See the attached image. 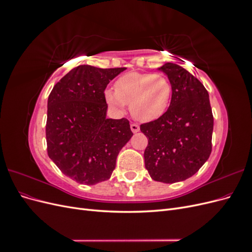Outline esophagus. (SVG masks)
Instances as JSON below:
<instances>
[{"mask_svg":"<svg viewBox=\"0 0 252 252\" xmlns=\"http://www.w3.org/2000/svg\"><path fill=\"white\" fill-rule=\"evenodd\" d=\"M130 128H131V131L133 133H136V132L140 131V126L138 124H131Z\"/></svg>","mask_w":252,"mask_h":252,"instance_id":"1","label":"esophagus"}]
</instances>
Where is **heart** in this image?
Returning a JSON list of instances; mask_svg holds the SVG:
<instances>
[{
    "label": "heart",
    "instance_id": "1",
    "mask_svg": "<svg viewBox=\"0 0 252 252\" xmlns=\"http://www.w3.org/2000/svg\"><path fill=\"white\" fill-rule=\"evenodd\" d=\"M171 96L168 78L148 72L126 73L114 84V91H105L106 101L112 108L122 111L129 105L132 117L140 122L161 118L169 107Z\"/></svg>",
    "mask_w": 252,
    "mask_h": 252
}]
</instances>
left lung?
<instances>
[{"label": "left lung", "mask_w": 252, "mask_h": 252, "mask_svg": "<svg viewBox=\"0 0 252 252\" xmlns=\"http://www.w3.org/2000/svg\"><path fill=\"white\" fill-rule=\"evenodd\" d=\"M172 86L169 108L161 118L141 125L148 145L145 167L152 180L171 184L192 177L211 154L213 117L203 84L178 64L158 68Z\"/></svg>", "instance_id": "obj_1"}]
</instances>
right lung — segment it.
<instances>
[{
    "label": "right lung",
    "instance_id": "add662e5",
    "mask_svg": "<svg viewBox=\"0 0 252 252\" xmlns=\"http://www.w3.org/2000/svg\"><path fill=\"white\" fill-rule=\"evenodd\" d=\"M126 68H73L52 88L47 103L46 141L51 161L80 184L108 180L119 152L133 133L126 119H107L104 91Z\"/></svg>",
    "mask_w": 252,
    "mask_h": 252
}]
</instances>
